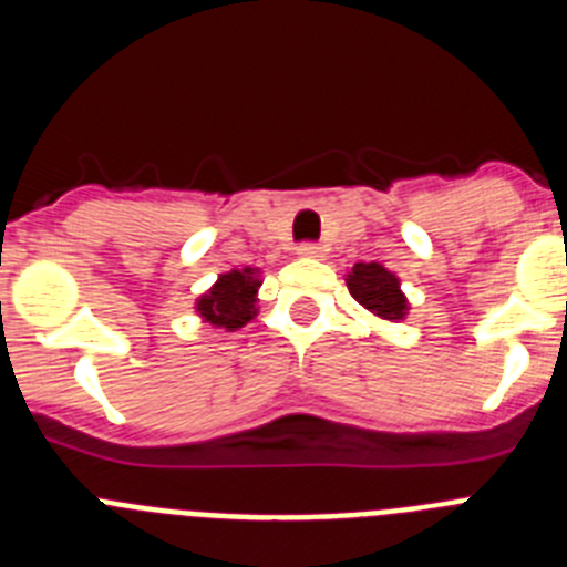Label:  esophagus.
I'll list each match as a JSON object with an SVG mask.
<instances>
[{
    "instance_id": "1",
    "label": "esophagus",
    "mask_w": 567,
    "mask_h": 567,
    "mask_svg": "<svg viewBox=\"0 0 567 567\" xmlns=\"http://www.w3.org/2000/svg\"><path fill=\"white\" fill-rule=\"evenodd\" d=\"M298 255L300 258H323V247H320V244H312V240H307V244H300L298 247Z\"/></svg>"
}]
</instances>
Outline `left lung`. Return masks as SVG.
Returning a JSON list of instances; mask_svg holds the SVG:
<instances>
[{"mask_svg": "<svg viewBox=\"0 0 567 567\" xmlns=\"http://www.w3.org/2000/svg\"><path fill=\"white\" fill-rule=\"evenodd\" d=\"M346 287L360 307L383 320H403L409 312V300L400 292L398 275L389 272L380 264H354Z\"/></svg>", "mask_w": 567, "mask_h": 567, "instance_id": "1", "label": "left lung"}]
</instances>
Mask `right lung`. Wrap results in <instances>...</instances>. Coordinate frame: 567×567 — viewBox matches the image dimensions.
Returning <instances> with one entry per match:
<instances>
[{
    "mask_svg": "<svg viewBox=\"0 0 567 567\" xmlns=\"http://www.w3.org/2000/svg\"><path fill=\"white\" fill-rule=\"evenodd\" d=\"M258 287L260 280L255 269H233V272H224L221 278L215 280L213 289L198 298L195 309L213 327L235 332V329L247 327L249 320L258 315V309H255Z\"/></svg>",
    "mask_w": 567,
    "mask_h": 567,
    "instance_id": "add662e5",
    "label": "right lung"
}]
</instances>
